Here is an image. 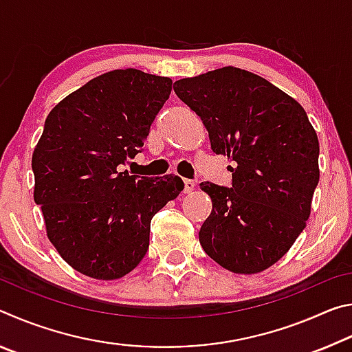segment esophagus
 Masks as SVG:
<instances>
[{
	"mask_svg": "<svg viewBox=\"0 0 352 352\" xmlns=\"http://www.w3.org/2000/svg\"><path fill=\"white\" fill-rule=\"evenodd\" d=\"M183 183H184V192H186V194L192 192L194 188H195V183L192 180H189V178H184Z\"/></svg>",
	"mask_w": 352,
	"mask_h": 352,
	"instance_id": "34e87169",
	"label": "esophagus"
}]
</instances>
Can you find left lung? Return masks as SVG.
I'll return each instance as SVG.
<instances>
[{
    "label": "left lung",
    "instance_id": "obj_1",
    "mask_svg": "<svg viewBox=\"0 0 352 352\" xmlns=\"http://www.w3.org/2000/svg\"><path fill=\"white\" fill-rule=\"evenodd\" d=\"M225 155L231 188L200 183L212 211L199 231L205 253L234 273H258L294 245L320 180L317 133L302 107L269 80L225 67L174 83Z\"/></svg>",
    "mask_w": 352,
    "mask_h": 352
}]
</instances>
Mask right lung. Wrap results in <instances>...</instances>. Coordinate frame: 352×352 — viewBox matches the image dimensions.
Segmentation results:
<instances>
[{
	"label": "right lung",
	"mask_w": 352,
	"mask_h": 352,
	"mask_svg": "<svg viewBox=\"0 0 352 352\" xmlns=\"http://www.w3.org/2000/svg\"><path fill=\"white\" fill-rule=\"evenodd\" d=\"M172 90L169 77L115 69L51 110L32 153L34 200L68 264L96 279L132 272L148 248L151 220L184 184L174 174L121 172L141 152Z\"/></svg>",
	"instance_id": "right-lung-1"
}]
</instances>
